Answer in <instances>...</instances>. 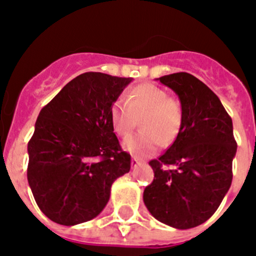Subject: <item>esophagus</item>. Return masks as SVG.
<instances>
[{"label": "esophagus", "mask_w": 256, "mask_h": 256, "mask_svg": "<svg viewBox=\"0 0 256 256\" xmlns=\"http://www.w3.org/2000/svg\"><path fill=\"white\" fill-rule=\"evenodd\" d=\"M139 164H140L139 158H135V156H134L132 159H131V166H132V168H136V166H139Z\"/></svg>", "instance_id": "34e87169"}]
</instances>
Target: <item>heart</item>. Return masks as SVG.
<instances>
[{
  "label": "heart",
  "instance_id": "1",
  "mask_svg": "<svg viewBox=\"0 0 256 256\" xmlns=\"http://www.w3.org/2000/svg\"><path fill=\"white\" fill-rule=\"evenodd\" d=\"M142 118L140 131L124 142V149L130 154L150 155L163 144L170 145L180 132L183 108L178 100L155 84L132 87L126 102L116 100L110 108V120L114 132L126 139Z\"/></svg>",
  "mask_w": 256,
  "mask_h": 256
}]
</instances>
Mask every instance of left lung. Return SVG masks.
<instances>
[{"label": "left lung", "mask_w": 256, "mask_h": 256, "mask_svg": "<svg viewBox=\"0 0 256 256\" xmlns=\"http://www.w3.org/2000/svg\"><path fill=\"white\" fill-rule=\"evenodd\" d=\"M156 80L178 96L183 125L170 148L149 163L154 180L142 200L158 221L187 230L206 222L230 190L238 144L231 117L204 82L184 72Z\"/></svg>", "instance_id": "1"}]
</instances>
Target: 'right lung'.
<instances>
[{
	"mask_svg": "<svg viewBox=\"0 0 256 256\" xmlns=\"http://www.w3.org/2000/svg\"><path fill=\"white\" fill-rule=\"evenodd\" d=\"M132 78L88 72L66 83L40 111L28 144V182L42 214L59 225L94 218L111 186L130 172L110 108Z\"/></svg>",
	"mask_w": 256,
	"mask_h": 256,
	"instance_id": "obj_1",
	"label": "right lung"
}]
</instances>
